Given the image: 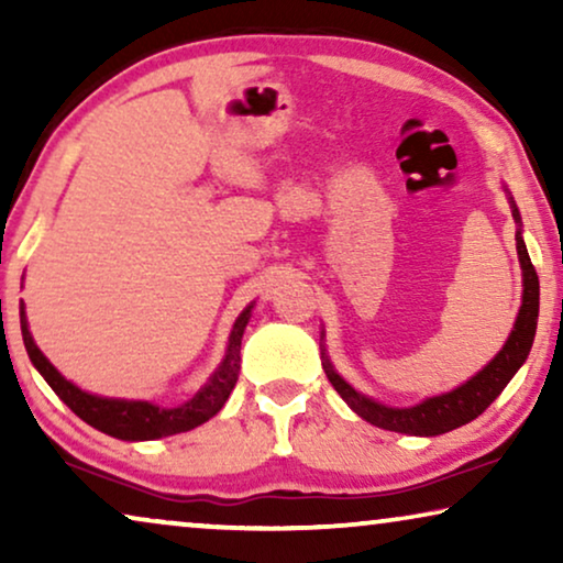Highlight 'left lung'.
Here are the masks:
<instances>
[{"label":"left lung","mask_w":563,"mask_h":563,"mask_svg":"<svg viewBox=\"0 0 563 563\" xmlns=\"http://www.w3.org/2000/svg\"><path fill=\"white\" fill-rule=\"evenodd\" d=\"M507 199H510L512 218L518 222L515 243H518V258L522 268V305L518 310V318H515L512 333L507 335L503 349H499L497 356L492 358L482 372H476L472 379L461 384V387L443 391V395L422 399V402L412 407H389L353 389L351 384L335 372V366L330 364L325 345H322V368H325L333 389L345 399V405H349L358 418H364L376 428L395 430V433H405V435L449 433V430H456L461 426H466V422H472L474 418H479V415L499 397V391L510 384L512 376L518 374V368L526 364L530 345H533V338H536L541 287H538V274L533 264H530L526 241H522L520 212L510 191H507Z\"/></svg>","instance_id":"8db88e82"}]
</instances>
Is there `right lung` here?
<instances>
[{
	"label": "right lung",
	"instance_id": "obj_1",
	"mask_svg": "<svg viewBox=\"0 0 563 563\" xmlns=\"http://www.w3.org/2000/svg\"><path fill=\"white\" fill-rule=\"evenodd\" d=\"M253 302L238 314L230 330L225 358L220 361V366L214 368V374L207 379L202 389L195 397L179 407H161L145 399H118V397H99L89 395L76 387L74 382H68L48 358L43 356V351L37 349L33 335L27 328V314L25 305H20V328H22V341H25L27 356L33 361V366L41 372V376L48 382V387L71 407V412L79 415L84 422H89L91 428L102 430V433L120 438V441H156V438L187 433V430L202 426L210 418H214L222 410V405L228 402L230 391H233L238 382V372H241V341L245 333V325L251 320Z\"/></svg>",
	"mask_w": 563,
	"mask_h": 563
}]
</instances>
